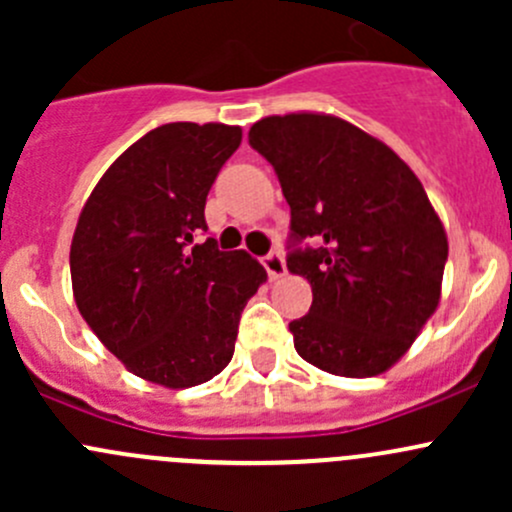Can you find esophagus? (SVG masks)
Wrapping results in <instances>:
<instances>
[{"instance_id": "obj_1", "label": "esophagus", "mask_w": 512, "mask_h": 512, "mask_svg": "<svg viewBox=\"0 0 512 512\" xmlns=\"http://www.w3.org/2000/svg\"><path fill=\"white\" fill-rule=\"evenodd\" d=\"M262 265H265L267 275L272 277V280H280V277L287 275V265H285V257L280 255V252H270V255L262 260Z\"/></svg>"}]
</instances>
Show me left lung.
I'll list each match as a JSON object with an SVG mask.
<instances>
[{
	"label": "left lung",
	"instance_id": "left-lung-1",
	"mask_svg": "<svg viewBox=\"0 0 512 512\" xmlns=\"http://www.w3.org/2000/svg\"><path fill=\"white\" fill-rule=\"evenodd\" d=\"M250 146L280 178L292 213L287 270L312 307L289 322L294 349L349 379L396 364L441 302L448 237L421 180L386 143L332 113L267 116Z\"/></svg>",
	"mask_w": 512,
	"mask_h": 512
}]
</instances>
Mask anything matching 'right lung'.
Segmentation results:
<instances>
[{"instance_id":"obj_1","label":"right lung","mask_w":512,"mask_h":512,"mask_svg":"<svg viewBox=\"0 0 512 512\" xmlns=\"http://www.w3.org/2000/svg\"><path fill=\"white\" fill-rule=\"evenodd\" d=\"M240 126L165 123L111 163L76 223L71 287L103 347L131 374L205 384L230 364L247 299L267 272L245 250L195 242Z\"/></svg>"}]
</instances>
